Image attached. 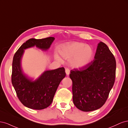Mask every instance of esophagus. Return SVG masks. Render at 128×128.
I'll return each instance as SVG.
<instances>
[{"label":"esophagus","instance_id":"esophagus-1","mask_svg":"<svg viewBox=\"0 0 128 128\" xmlns=\"http://www.w3.org/2000/svg\"><path fill=\"white\" fill-rule=\"evenodd\" d=\"M65 72H66V75L67 76H69V73H70V70H69L68 68H66L65 70Z\"/></svg>","mask_w":128,"mask_h":128}]
</instances>
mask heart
<instances>
[{
  "label": "heart",
  "mask_w": 128,
  "mask_h": 128,
  "mask_svg": "<svg viewBox=\"0 0 128 128\" xmlns=\"http://www.w3.org/2000/svg\"><path fill=\"white\" fill-rule=\"evenodd\" d=\"M61 56L66 59L70 60V64L76 68L86 67L90 64L94 58V50L91 46L83 42H66L60 45L58 48ZM56 58L60 59L59 56Z\"/></svg>",
  "instance_id": "obj_1"
}]
</instances>
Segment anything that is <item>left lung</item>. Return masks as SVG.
Wrapping results in <instances>:
<instances>
[{
    "label": "left lung",
    "instance_id": "1",
    "mask_svg": "<svg viewBox=\"0 0 128 128\" xmlns=\"http://www.w3.org/2000/svg\"><path fill=\"white\" fill-rule=\"evenodd\" d=\"M94 59L88 66L72 70V100L83 112L95 110L105 103L115 82L116 61L108 46L100 42Z\"/></svg>",
    "mask_w": 128,
    "mask_h": 128
}]
</instances>
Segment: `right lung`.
I'll list each match as a JSON object with an SVG mask.
<instances>
[{"label": "right lung", "instance_id": "right-lung-1", "mask_svg": "<svg viewBox=\"0 0 128 128\" xmlns=\"http://www.w3.org/2000/svg\"><path fill=\"white\" fill-rule=\"evenodd\" d=\"M54 40L52 37L40 40L31 38L20 46L14 56L12 83L20 101L30 109L43 110L52 104L58 86L66 76V72L64 67L45 70L34 80L23 70V56L26 49L33 47L46 51Z\"/></svg>", "mask_w": 128, "mask_h": 128}]
</instances>
